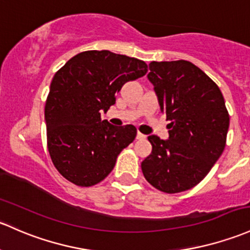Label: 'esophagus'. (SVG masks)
Wrapping results in <instances>:
<instances>
[{"label":"esophagus","instance_id":"obj_1","mask_svg":"<svg viewBox=\"0 0 250 250\" xmlns=\"http://www.w3.org/2000/svg\"><path fill=\"white\" fill-rule=\"evenodd\" d=\"M136 139H138V140H144V139H146V135H144V134L138 132V134H136Z\"/></svg>","mask_w":250,"mask_h":250}]
</instances>
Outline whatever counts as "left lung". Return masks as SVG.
<instances>
[{
	"mask_svg": "<svg viewBox=\"0 0 250 250\" xmlns=\"http://www.w3.org/2000/svg\"><path fill=\"white\" fill-rule=\"evenodd\" d=\"M147 78L170 121L169 139L148 136L152 153L141 170L158 190L181 193L200 183L222 156L229 112L217 83L191 62L153 61Z\"/></svg>",
	"mask_w": 250,
	"mask_h": 250,
	"instance_id": "8db88e82",
	"label": "left lung"
}]
</instances>
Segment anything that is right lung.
Here are the masks:
<instances>
[{
	"label": "right lung",
	"instance_id": "obj_1",
	"mask_svg": "<svg viewBox=\"0 0 250 250\" xmlns=\"http://www.w3.org/2000/svg\"><path fill=\"white\" fill-rule=\"evenodd\" d=\"M144 61L109 50H88L69 60L54 75L45 102L50 158L65 180L79 187L102 182L118 154L132 144L136 128L115 127L101 112L115 104L127 81L144 77Z\"/></svg>",
	"mask_w": 250,
	"mask_h": 250
}]
</instances>
